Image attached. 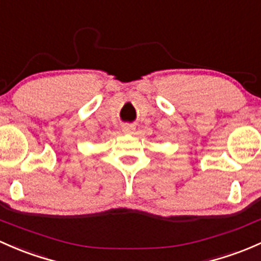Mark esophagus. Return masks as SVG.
<instances>
[{
    "instance_id": "obj_1",
    "label": "esophagus",
    "mask_w": 261,
    "mask_h": 261,
    "mask_svg": "<svg viewBox=\"0 0 261 261\" xmlns=\"http://www.w3.org/2000/svg\"><path fill=\"white\" fill-rule=\"evenodd\" d=\"M134 130H135V127H134L133 125H123L122 126V131L125 134H133Z\"/></svg>"
}]
</instances>
